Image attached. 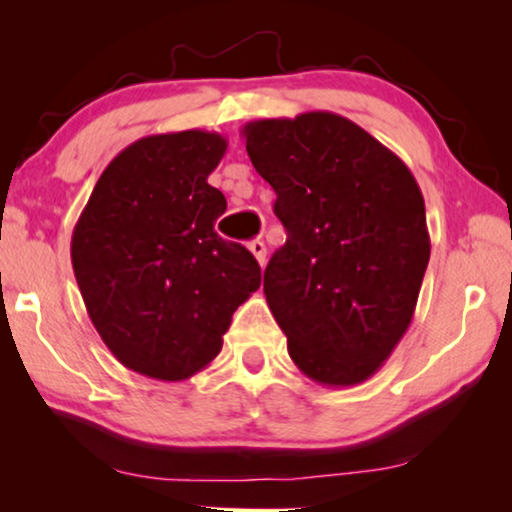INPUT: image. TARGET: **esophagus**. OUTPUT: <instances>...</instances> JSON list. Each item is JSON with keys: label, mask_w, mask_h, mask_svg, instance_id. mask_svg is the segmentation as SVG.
Returning a JSON list of instances; mask_svg holds the SVG:
<instances>
[{"label": "esophagus", "mask_w": 512, "mask_h": 512, "mask_svg": "<svg viewBox=\"0 0 512 512\" xmlns=\"http://www.w3.org/2000/svg\"><path fill=\"white\" fill-rule=\"evenodd\" d=\"M249 251L256 256L258 263H261V265L265 263V256H268V249H265L263 240H251V242H249Z\"/></svg>", "instance_id": "esophagus-1"}]
</instances>
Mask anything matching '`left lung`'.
<instances>
[{"mask_svg":"<svg viewBox=\"0 0 512 512\" xmlns=\"http://www.w3.org/2000/svg\"><path fill=\"white\" fill-rule=\"evenodd\" d=\"M242 137L286 228L263 293L289 356L324 387L366 382L408 331L429 265L415 177L333 111L251 121Z\"/></svg>","mask_w":512,"mask_h":512,"instance_id":"8db88e82","label":"left lung"}]
</instances>
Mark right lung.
<instances>
[{
  "label": "right lung",
  "mask_w": 512,
  "mask_h": 512,
  "mask_svg": "<svg viewBox=\"0 0 512 512\" xmlns=\"http://www.w3.org/2000/svg\"><path fill=\"white\" fill-rule=\"evenodd\" d=\"M226 149L205 130L137 139L107 165L74 226L90 321L125 368L153 380L207 368L233 312L261 286L256 258L214 230L226 198L207 177Z\"/></svg>",
  "instance_id": "right-lung-1"
}]
</instances>
